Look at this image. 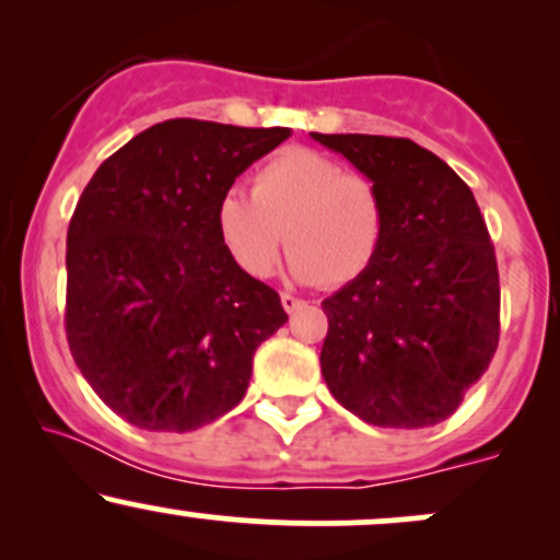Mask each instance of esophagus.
Returning <instances> with one entry per match:
<instances>
[{"label": "esophagus", "instance_id": "1", "mask_svg": "<svg viewBox=\"0 0 560 560\" xmlns=\"http://www.w3.org/2000/svg\"><path fill=\"white\" fill-rule=\"evenodd\" d=\"M281 305H284V311H287V313H298L300 307L305 305V302H302L300 298H294V294L281 292Z\"/></svg>", "mask_w": 560, "mask_h": 560}]
</instances>
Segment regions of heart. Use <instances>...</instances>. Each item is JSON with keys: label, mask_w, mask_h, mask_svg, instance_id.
Wrapping results in <instances>:
<instances>
[{"label": "heart", "mask_w": 560, "mask_h": 560, "mask_svg": "<svg viewBox=\"0 0 560 560\" xmlns=\"http://www.w3.org/2000/svg\"><path fill=\"white\" fill-rule=\"evenodd\" d=\"M215 229L229 258L255 279L273 271L287 240L294 279L347 284L376 260L387 210L369 176L345 171L316 150L292 147L255 171L253 197L242 189L223 191Z\"/></svg>", "instance_id": "b5f03b06"}]
</instances>
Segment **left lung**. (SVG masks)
Returning <instances> with one entry per match:
<instances>
[{
    "label": "left lung",
    "instance_id": "1",
    "mask_svg": "<svg viewBox=\"0 0 560 560\" xmlns=\"http://www.w3.org/2000/svg\"><path fill=\"white\" fill-rule=\"evenodd\" d=\"M311 137L369 176L387 210L369 271L320 302L326 387L374 427H434L458 410L498 350V262L477 199L445 160L410 139Z\"/></svg>",
    "mask_w": 560,
    "mask_h": 560
}]
</instances>
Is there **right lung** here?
Returning <instances> with one entry per match:
<instances>
[{"label":"right lung","mask_w":560,"mask_h":560,"mask_svg":"<svg viewBox=\"0 0 560 560\" xmlns=\"http://www.w3.org/2000/svg\"><path fill=\"white\" fill-rule=\"evenodd\" d=\"M289 128L176 118L96 168L68 226L66 331L100 400L150 432H191L242 402L253 355L287 324L229 258L215 208Z\"/></svg>","instance_id":"add662e5"}]
</instances>
